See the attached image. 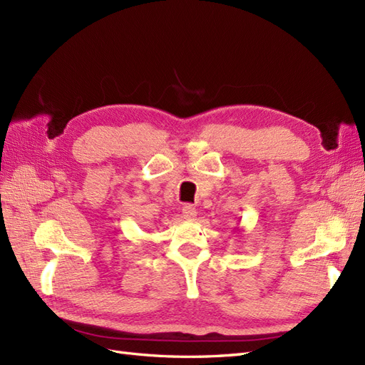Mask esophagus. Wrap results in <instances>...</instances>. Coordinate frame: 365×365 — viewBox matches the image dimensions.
<instances>
[{
    "mask_svg": "<svg viewBox=\"0 0 365 365\" xmlns=\"http://www.w3.org/2000/svg\"><path fill=\"white\" fill-rule=\"evenodd\" d=\"M182 217L185 220H193L196 217V208L190 204H187L182 207Z\"/></svg>",
    "mask_w": 365,
    "mask_h": 365,
    "instance_id": "1",
    "label": "esophagus"
}]
</instances>
